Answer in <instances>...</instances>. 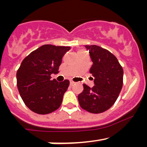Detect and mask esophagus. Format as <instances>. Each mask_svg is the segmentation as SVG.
<instances>
[{
  "label": "esophagus",
  "instance_id": "1",
  "mask_svg": "<svg viewBox=\"0 0 147 147\" xmlns=\"http://www.w3.org/2000/svg\"><path fill=\"white\" fill-rule=\"evenodd\" d=\"M74 84H75V82H73V81H70V82H69V84H70L71 86L73 85Z\"/></svg>",
  "mask_w": 147,
  "mask_h": 147
}]
</instances>
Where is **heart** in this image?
Listing matches in <instances>:
<instances>
[{
	"label": "heart",
	"instance_id": "b5f03b06",
	"mask_svg": "<svg viewBox=\"0 0 147 147\" xmlns=\"http://www.w3.org/2000/svg\"><path fill=\"white\" fill-rule=\"evenodd\" d=\"M80 52H84V50H79V51H78V53H80Z\"/></svg>",
	"mask_w": 147,
	"mask_h": 147
}]
</instances>
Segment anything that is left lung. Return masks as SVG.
<instances>
[{
  "label": "left lung",
  "instance_id": "1",
  "mask_svg": "<svg viewBox=\"0 0 147 147\" xmlns=\"http://www.w3.org/2000/svg\"><path fill=\"white\" fill-rule=\"evenodd\" d=\"M93 64L90 72L94 85L83 84L78 99L81 107L93 114L109 109L119 97L123 85V69L117 57L106 49L95 45H85Z\"/></svg>",
  "mask_w": 147,
  "mask_h": 147
}]
</instances>
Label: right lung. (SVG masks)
Masks as SVG:
<instances>
[{
    "label": "right lung",
    "instance_id": "right-lung-1",
    "mask_svg": "<svg viewBox=\"0 0 147 147\" xmlns=\"http://www.w3.org/2000/svg\"><path fill=\"white\" fill-rule=\"evenodd\" d=\"M70 47L44 45L30 53L18 69L17 87L25 105L32 112L47 115L60 107L69 81L51 80L58 73L62 59Z\"/></svg>",
    "mask_w": 147,
    "mask_h": 147
}]
</instances>
